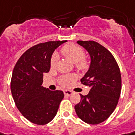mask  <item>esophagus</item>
Masks as SVG:
<instances>
[{
  "label": "esophagus",
  "mask_w": 135,
  "mask_h": 135,
  "mask_svg": "<svg viewBox=\"0 0 135 135\" xmlns=\"http://www.w3.org/2000/svg\"><path fill=\"white\" fill-rule=\"evenodd\" d=\"M63 92H64V94H65V95H68V96L71 95L72 93H73V92H72V90H65Z\"/></svg>",
  "instance_id": "1"
}]
</instances>
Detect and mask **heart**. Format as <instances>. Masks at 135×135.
I'll list each match as a JSON object with an SVG mask.
<instances>
[{
    "label": "heart",
    "mask_w": 135,
    "mask_h": 135,
    "mask_svg": "<svg viewBox=\"0 0 135 135\" xmlns=\"http://www.w3.org/2000/svg\"><path fill=\"white\" fill-rule=\"evenodd\" d=\"M61 54L63 56L70 60L73 63H75V67L79 70H86L90 66V63L88 60L84 57V51L81 46L75 44H66L63 45L60 50ZM58 57L57 54H53L51 61L50 66L51 68H54L57 63ZM73 79V77L63 76L60 79V85L65 86L68 85L69 82Z\"/></svg>",
    "instance_id": "obj_1"
}]
</instances>
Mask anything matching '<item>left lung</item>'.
I'll list each match as a JSON object with an SVG mask.
<instances>
[{"instance_id":"8db88e82","label":"left lung","mask_w":135,"mask_h":135,"mask_svg":"<svg viewBox=\"0 0 135 135\" xmlns=\"http://www.w3.org/2000/svg\"><path fill=\"white\" fill-rule=\"evenodd\" d=\"M88 51L90 67L81 79L82 84L90 87L87 95L81 94L75 106L78 117L92 125L105 121L114 112L121 93L122 78L118 64L108 49L95 41H78Z\"/></svg>"}]
</instances>
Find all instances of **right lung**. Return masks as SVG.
Returning <instances> with one entry per match:
<instances>
[{
	"label": "right lung",
	"instance_id": "1",
	"mask_svg": "<svg viewBox=\"0 0 135 135\" xmlns=\"http://www.w3.org/2000/svg\"><path fill=\"white\" fill-rule=\"evenodd\" d=\"M65 42L33 45L21 55L13 69L10 88L15 104L27 119L36 125L51 122L64 97L63 91L49 90L42 84L43 75L50 70L52 53Z\"/></svg>",
	"mask_w": 135,
	"mask_h": 135
}]
</instances>
